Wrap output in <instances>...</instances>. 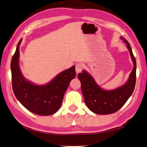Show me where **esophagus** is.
<instances>
[{"instance_id":"esophagus-1","label":"esophagus","mask_w":147,"mask_h":147,"mask_svg":"<svg viewBox=\"0 0 147 147\" xmlns=\"http://www.w3.org/2000/svg\"><path fill=\"white\" fill-rule=\"evenodd\" d=\"M84 69V65L82 63H77L76 65V74H78L82 71Z\"/></svg>"}]
</instances>
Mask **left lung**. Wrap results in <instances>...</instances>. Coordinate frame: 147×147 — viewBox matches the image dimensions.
<instances>
[{
    "instance_id": "left-lung-1",
    "label": "left lung",
    "mask_w": 147,
    "mask_h": 147,
    "mask_svg": "<svg viewBox=\"0 0 147 147\" xmlns=\"http://www.w3.org/2000/svg\"><path fill=\"white\" fill-rule=\"evenodd\" d=\"M121 38L127 44L132 61L133 71L130 74L127 82L124 85L114 90H106L101 88L93 77L86 71L78 73V77L81 83V90L84 102L92 112L98 115L112 114L119 111L133 94L136 83V59L129 42L123 38Z\"/></svg>"
}]
</instances>
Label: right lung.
Listing matches in <instances>:
<instances>
[{"label": "right lung", "instance_id": "1", "mask_svg": "<svg viewBox=\"0 0 147 147\" xmlns=\"http://www.w3.org/2000/svg\"><path fill=\"white\" fill-rule=\"evenodd\" d=\"M18 42L11 60L12 90L16 98L32 113L42 116L53 115L59 111L70 82L75 77V66L65 70L44 85H37L26 80L19 68Z\"/></svg>", "mask_w": 147, "mask_h": 147}]
</instances>
